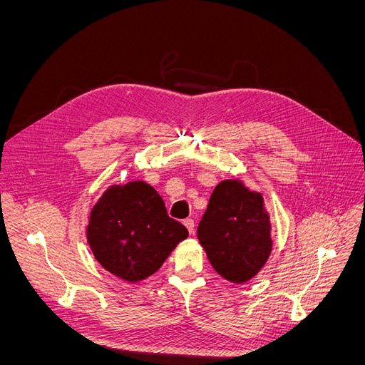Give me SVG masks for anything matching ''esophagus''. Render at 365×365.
<instances>
[{
    "label": "esophagus",
    "mask_w": 365,
    "mask_h": 365,
    "mask_svg": "<svg viewBox=\"0 0 365 365\" xmlns=\"http://www.w3.org/2000/svg\"><path fill=\"white\" fill-rule=\"evenodd\" d=\"M183 225H185V226L187 227V231H189V234H190V235H192V234H194V227H195L194 219H185Z\"/></svg>",
    "instance_id": "obj_1"
}]
</instances>
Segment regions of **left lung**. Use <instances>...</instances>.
<instances>
[{
  "label": "left lung",
  "mask_w": 365,
  "mask_h": 365,
  "mask_svg": "<svg viewBox=\"0 0 365 365\" xmlns=\"http://www.w3.org/2000/svg\"><path fill=\"white\" fill-rule=\"evenodd\" d=\"M271 216L260 192L241 179L222 180L210 197L198 240L215 271L234 284L255 278L272 253Z\"/></svg>",
  "instance_id": "8db88e82"
}]
</instances>
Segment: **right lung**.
<instances>
[{
  "label": "right lung",
  "instance_id": "right-lung-1",
  "mask_svg": "<svg viewBox=\"0 0 365 365\" xmlns=\"http://www.w3.org/2000/svg\"><path fill=\"white\" fill-rule=\"evenodd\" d=\"M187 235L182 223L168 217L157 190L143 180L106 187L86 229L96 260L131 284L155 274Z\"/></svg>",
  "mask_w": 365,
  "mask_h": 365
}]
</instances>
